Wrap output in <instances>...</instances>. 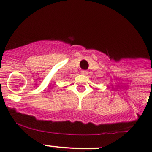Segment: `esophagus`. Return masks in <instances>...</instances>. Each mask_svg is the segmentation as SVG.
<instances>
[{"label": "esophagus", "mask_w": 152, "mask_h": 152, "mask_svg": "<svg viewBox=\"0 0 152 152\" xmlns=\"http://www.w3.org/2000/svg\"><path fill=\"white\" fill-rule=\"evenodd\" d=\"M87 73H88V72H87V70H82V71H81V74L82 75H87Z\"/></svg>", "instance_id": "1"}]
</instances>
